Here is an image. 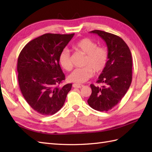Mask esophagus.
<instances>
[{
    "label": "esophagus",
    "mask_w": 152,
    "mask_h": 152,
    "mask_svg": "<svg viewBox=\"0 0 152 152\" xmlns=\"http://www.w3.org/2000/svg\"><path fill=\"white\" fill-rule=\"evenodd\" d=\"M73 88H81L83 86L82 84H78V83H74L72 85Z\"/></svg>",
    "instance_id": "1"
}]
</instances>
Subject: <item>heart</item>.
Returning a JSON list of instances; mask_svg holds the SVG:
<instances>
[{"label": "heart", "instance_id": "heart-1", "mask_svg": "<svg viewBox=\"0 0 152 152\" xmlns=\"http://www.w3.org/2000/svg\"><path fill=\"white\" fill-rule=\"evenodd\" d=\"M74 49L86 55L82 68L76 69L68 77L74 83H83L91 78L93 72L97 74L104 70L108 61V52L104 47L97 46L95 42L88 38H82L74 44ZM59 61L64 69L69 71L72 68L70 53L64 49L59 56Z\"/></svg>", "mask_w": 152, "mask_h": 152}]
</instances>
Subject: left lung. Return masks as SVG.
<instances>
[{
	"label": "left lung",
	"instance_id": "obj_1",
	"mask_svg": "<svg viewBox=\"0 0 152 152\" xmlns=\"http://www.w3.org/2000/svg\"><path fill=\"white\" fill-rule=\"evenodd\" d=\"M108 47V61L96 83L102 86L91 84L92 93L88 104L95 110L107 112L121 101L132 82V61L129 48L121 38L105 31L94 30Z\"/></svg>",
	"mask_w": 152,
	"mask_h": 152
}]
</instances>
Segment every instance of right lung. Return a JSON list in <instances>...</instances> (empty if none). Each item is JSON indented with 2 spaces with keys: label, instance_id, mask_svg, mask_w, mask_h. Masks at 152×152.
<instances>
[{
  "label": "right lung",
  "instance_id": "obj_1",
  "mask_svg": "<svg viewBox=\"0 0 152 152\" xmlns=\"http://www.w3.org/2000/svg\"><path fill=\"white\" fill-rule=\"evenodd\" d=\"M74 34L46 33L25 45L18 60V82L25 101L44 115L56 114L63 107L72 83L59 84L65 76L59 56Z\"/></svg>",
  "mask_w": 152,
  "mask_h": 152
}]
</instances>
